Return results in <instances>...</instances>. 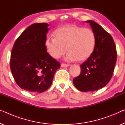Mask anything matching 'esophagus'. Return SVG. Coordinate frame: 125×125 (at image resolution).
<instances>
[{
	"label": "esophagus",
	"mask_w": 125,
	"mask_h": 125,
	"mask_svg": "<svg viewBox=\"0 0 125 125\" xmlns=\"http://www.w3.org/2000/svg\"><path fill=\"white\" fill-rule=\"evenodd\" d=\"M70 65L69 64H64V63H62V64H61V67H68Z\"/></svg>",
	"instance_id": "esophagus-1"
}]
</instances>
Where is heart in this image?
Returning <instances> with one entry per match:
<instances>
[{"instance_id":"obj_1","label":"heart","mask_w":125,"mask_h":125,"mask_svg":"<svg viewBox=\"0 0 125 125\" xmlns=\"http://www.w3.org/2000/svg\"><path fill=\"white\" fill-rule=\"evenodd\" d=\"M55 37H48L45 42L46 51L57 59L69 52L66 60L84 61L94 51L96 36L93 30L76 25H66L57 29Z\"/></svg>"}]
</instances>
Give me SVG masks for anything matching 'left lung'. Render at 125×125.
<instances>
[{
	"instance_id": "1",
	"label": "left lung",
	"mask_w": 125,
	"mask_h": 125,
	"mask_svg": "<svg viewBox=\"0 0 125 125\" xmlns=\"http://www.w3.org/2000/svg\"><path fill=\"white\" fill-rule=\"evenodd\" d=\"M86 22L95 35V46L92 55L81 64L80 74L73 80L74 86L84 92L98 90L108 83L117 59L116 45L111 35L94 21Z\"/></svg>"
}]
</instances>
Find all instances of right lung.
Instances as JSON below:
<instances>
[{"label":"right lung","instance_id":"1","mask_svg":"<svg viewBox=\"0 0 125 125\" xmlns=\"http://www.w3.org/2000/svg\"><path fill=\"white\" fill-rule=\"evenodd\" d=\"M46 23L30 26L17 39L10 60L14 80L21 89L32 93H42L51 86L60 63L53 58L45 46L49 31Z\"/></svg>","mask_w":125,"mask_h":125}]
</instances>
